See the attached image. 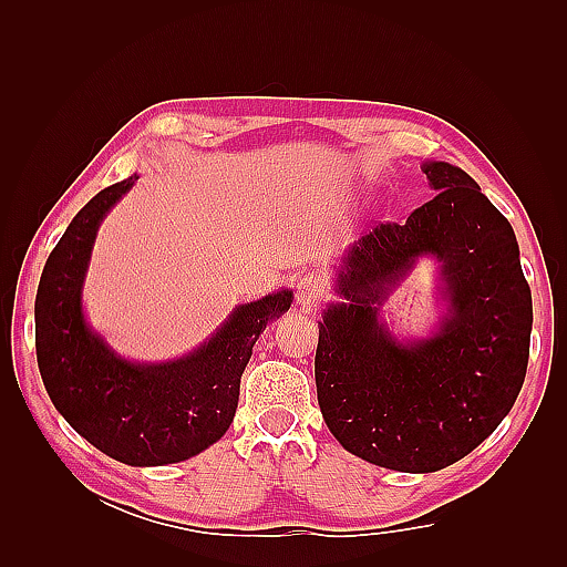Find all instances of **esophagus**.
<instances>
[{
    "label": "esophagus",
    "instance_id": "34e87169",
    "mask_svg": "<svg viewBox=\"0 0 567 567\" xmlns=\"http://www.w3.org/2000/svg\"><path fill=\"white\" fill-rule=\"evenodd\" d=\"M326 293V279L317 271H302L296 281V300L307 307L321 300Z\"/></svg>",
    "mask_w": 567,
    "mask_h": 567
}]
</instances>
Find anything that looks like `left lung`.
Instances as JSON below:
<instances>
[{
    "instance_id": "obj_1",
    "label": "left lung",
    "mask_w": 567,
    "mask_h": 567,
    "mask_svg": "<svg viewBox=\"0 0 567 567\" xmlns=\"http://www.w3.org/2000/svg\"><path fill=\"white\" fill-rule=\"evenodd\" d=\"M437 192L364 234L342 257L319 321L321 416L350 454L381 468L433 473L471 454L504 421L525 381L532 296L508 219L461 167L425 163ZM431 254L449 315L431 339L400 343L378 321L389 290Z\"/></svg>"
}]
</instances>
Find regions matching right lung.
I'll use <instances>...</instances> for the list:
<instances>
[{
    "instance_id": "1",
    "label": "right lung",
    "mask_w": 567,
    "mask_h": 567,
    "mask_svg": "<svg viewBox=\"0 0 567 567\" xmlns=\"http://www.w3.org/2000/svg\"><path fill=\"white\" fill-rule=\"evenodd\" d=\"M136 179L99 192L51 250L35 300V348L49 398L75 433L127 466H165L229 431L255 340L293 293L238 305L200 348L175 362L136 364L115 354L84 321L82 284L101 219Z\"/></svg>"
}]
</instances>
